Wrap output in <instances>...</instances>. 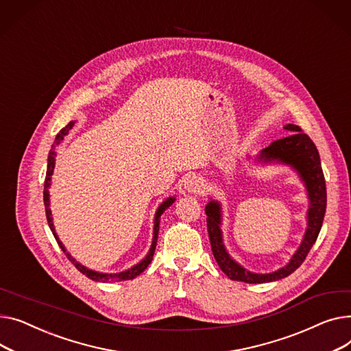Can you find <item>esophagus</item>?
<instances>
[{
    "label": "esophagus",
    "mask_w": 351,
    "mask_h": 351,
    "mask_svg": "<svg viewBox=\"0 0 351 351\" xmlns=\"http://www.w3.org/2000/svg\"><path fill=\"white\" fill-rule=\"evenodd\" d=\"M184 187L189 193H199L204 189V181L197 176H191L185 180Z\"/></svg>",
    "instance_id": "obj_1"
}]
</instances>
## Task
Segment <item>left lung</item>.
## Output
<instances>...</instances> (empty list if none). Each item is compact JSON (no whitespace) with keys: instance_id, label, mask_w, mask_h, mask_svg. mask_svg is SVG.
I'll return each instance as SVG.
<instances>
[{"instance_id":"left-lung-1","label":"left lung","mask_w":351,"mask_h":351,"mask_svg":"<svg viewBox=\"0 0 351 351\" xmlns=\"http://www.w3.org/2000/svg\"><path fill=\"white\" fill-rule=\"evenodd\" d=\"M285 130L289 132V136L275 140L269 146L263 149L259 154V158L263 161H283L286 164L293 166L300 177L303 178L306 189L308 193V199H311V207H308L307 213V230L304 234V238L302 241V245L296 254L292 256L291 262L287 263L282 269L267 274V275H256L245 271L242 266H239L237 262H234L230 255L226 254L222 237H221V208L219 204L215 201H211L205 207V214H207V228L211 242L213 255L221 267V271L232 280L246 282V283H265V282H274L283 279L293 274L298 267L303 263L306 259L308 251L312 250L313 243L316 242L319 232L322 230L323 218L326 214V181L324 174L322 170L320 164V156L315 146L312 138L308 137L299 126L296 125H286L283 128Z\"/></svg>"}]
</instances>
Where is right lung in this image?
I'll list each match as a JSON object with an SVG mask.
<instances>
[{"instance_id": "1", "label": "right lung", "mask_w": 351, "mask_h": 351, "mask_svg": "<svg viewBox=\"0 0 351 351\" xmlns=\"http://www.w3.org/2000/svg\"><path fill=\"white\" fill-rule=\"evenodd\" d=\"M73 125H75V121H71V123H68V126L66 128H64L62 129L58 134H56V137H55V141H53V144H52V147H51V152H49V156H48V169H47V177H45V185H44V204H45V213H47V219H48V225H49V228H51V231H52V234H53V237H55V239H56V242H58V245L60 246V250L65 252V255L69 258V261L75 265V267L76 269L80 272V274H84V275H86L89 279H92V280H97V282H108V280H130V279H134L136 276H138L141 272H144L146 271V267L149 266V263L152 262V259H153V255H154V251H156V245H157V238H158V230H160V217H161V214L166 211L170 205L174 202V199L176 198H169V199H166L164 201L160 207H158V210H157V213H156V218H154V237H153V243H152V248H150V251H149V254H147V256H146V259H143L140 263H137L136 266H133V267H130L129 271H125V272H120V274H116V275H108V274H99V272H95V271H90V269H88V267H85V266H82L80 263H77V262H75V259L66 252V250H65V246L62 245V242L59 241V238H58V235H56V232H55V228H53V223H52V217H51V208H49V191H48V189H49V185H51V176H52V173H53V167H55V149H56V146L58 144L64 140V137L68 134V132L73 128Z\"/></svg>"}]
</instances>
